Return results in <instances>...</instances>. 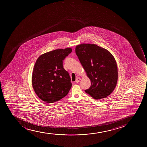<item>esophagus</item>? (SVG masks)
<instances>
[{"instance_id": "esophagus-1", "label": "esophagus", "mask_w": 147, "mask_h": 147, "mask_svg": "<svg viewBox=\"0 0 147 147\" xmlns=\"http://www.w3.org/2000/svg\"><path fill=\"white\" fill-rule=\"evenodd\" d=\"M81 78L78 77L77 78V79H76V83H79V82L80 81V80H81Z\"/></svg>"}]
</instances>
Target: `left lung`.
Listing matches in <instances>:
<instances>
[{"mask_svg": "<svg viewBox=\"0 0 147 147\" xmlns=\"http://www.w3.org/2000/svg\"><path fill=\"white\" fill-rule=\"evenodd\" d=\"M75 52L90 80V86L85 92L96 100L109 96L115 88L118 77L113 56L105 48L90 43L78 45Z\"/></svg>", "mask_w": 147, "mask_h": 147, "instance_id": "1", "label": "left lung"}]
</instances>
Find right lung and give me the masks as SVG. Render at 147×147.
Returning <instances> with one entry per match:
<instances>
[{"mask_svg":"<svg viewBox=\"0 0 147 147\" xmlns=\"http://www.w3.org/2000/svg\"><path fill=\"white\" fill-rule=\"evenodd\" d=\"M72 49H58L44 53L36 59L32 84L36 94L47 103L56 102L66 96L72 86L63 61Z\"/></svg>","mask_w":147,"mask_h":147,"instance_id":"obj_1","label":"right lung"}]
</instances>
